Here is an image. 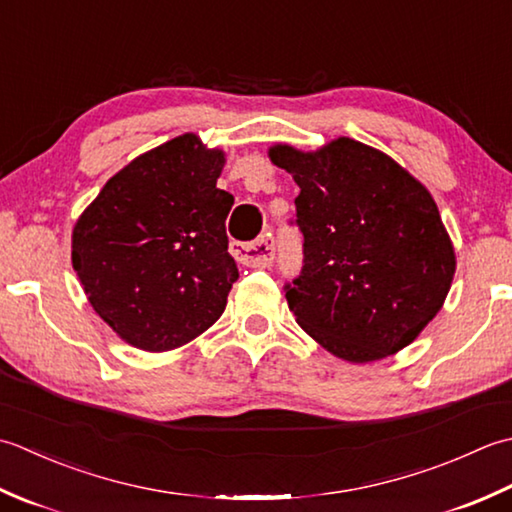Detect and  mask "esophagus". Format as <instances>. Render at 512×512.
<instances>
[{
  "instance_id": "1",
  "label": "esophagus",
  "mask_w": 512,
  "mask_h": 512,
  "mask_svg": "<svg viewBox=\"0 0 512 512\" xmlns=\"http://www.w3.org/2000/svg\"><path fill=\"white\" fill-rule=\"evenodd\" d=\"M232 254L243 265L267 267L274 260V238H271V234H263L252 243H234Z\"/></svg>"
}]
</instances>
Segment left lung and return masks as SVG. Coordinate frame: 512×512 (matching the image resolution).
Instances as JSON below:
<instances>
[{
    "label": "left lung",
    "instance_id": "left-lung-1",
    "mask_svg": "<svg viewBox=\"0 0 512 512\" xmlns=\"http://www.w3.org/2000/svg\"><path fill=\"white\" fill-rule=\"evenodd\" d=\"M269 159L300 187L302 271L285 285L296 322L333 356L373 362L411 344L442 309L455 249L431 192L380 150L340 137Z\"/></svg>",
    "mask_w": 512,
    "mask_h": 512
}]
</instances>
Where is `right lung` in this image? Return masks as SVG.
Segmentation results:
<instances>
[{"label": "right lung", "instance_id": "right-lung-1", "mask_svg": "<svg viewBox=\"0 0 512 512\" xmlns=\"http://www.w3.org/2000/svg\"><path fill=\"white\" fill-rule=\"evenodd\" d=\"M223 150L187 132L130 161L72 229V267L92 309L143 351L183 347L221 318L238 267L218 190Z\"/></svg>", "mask_w": 512, "mask_h": 512}]
</instances>
